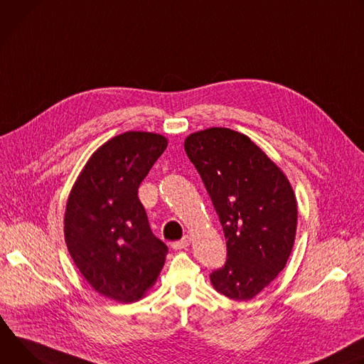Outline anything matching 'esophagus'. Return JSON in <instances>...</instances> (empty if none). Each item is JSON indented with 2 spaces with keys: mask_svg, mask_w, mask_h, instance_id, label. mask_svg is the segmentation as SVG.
<instances>
[{
  "mask_svg": "<svg viewBox=\"0 0 364 364\" xmlns=\"http://www.w3.org/2000/svg\"><path fill=\"white\" fill-rule=\"evenodd\" d=\"M189 241H191L189 235H183L181 240H176V241H173V243H172V249H175V250H182V249H186V247H188V245H189Z\"/></svg>",
  "mask_w": 364,
  "mask_h": 364,
  "instance_id": "esophagus-1",
  "label": "esophagus"
}]
</instances>
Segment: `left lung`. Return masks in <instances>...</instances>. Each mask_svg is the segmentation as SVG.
I'll list each match as a JSON object with an SVG mask.
<instances>
[{"mask_svg": "<svg viewBox=\"0 0 364 364\" xmlns=\"http://www.w3.org/2000/svg\"><path fill=\"white\" fill-rule=\"evenodd\" d=\"M185 151L227 240V260L210 274L237 301L255 298L285 267L296 232V199L273 161L247 136L213 127L191 134Z\"/></svg>", "mask_w": 364, "mask_h": 364, "instance_id": "8db88e82", "label": "left lung"}]
</instances>
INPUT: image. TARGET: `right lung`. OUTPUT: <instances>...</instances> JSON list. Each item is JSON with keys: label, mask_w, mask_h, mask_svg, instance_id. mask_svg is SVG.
I'll use <instances>...</instances> for the list:
<instances>
[{"label": "right lung", "mask_w": 364, "mask_h": 364, "mask_svg": "<svg viewBox=\"0 0 364 364\" xmlns=\"http://www.w3.org/2000/svg\"><path fill=\"white\" fill-rule=\"evenodd\" d=\"M168 140L127 132L102 144L75 182L65 213L66 246L101 295L139 301L165 264L168 246L150 228L139 186Z\"/></svg>", "instance_id": "add662e5"}]
</instances>
